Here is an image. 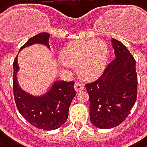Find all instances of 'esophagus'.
Masks as SVG:
<instances>
[{
	"instance_id": "34e87169",
	"label": "esophagus",
	"mask_w": 147,
	"mask_h": 147,
	"mask_svg": "<svg viewBox=\"0 0 147 147\" xmlns=\"http://www.w3.org/2000/svg\"><path fill=\"white\" fill-rule=\"evenodd\" d=\"M83 88H84V85H83V84L80 83V82H75V84H74V89H75L77 92H79V91H80V90H82Z\"/></svg>"
}]
</instances>
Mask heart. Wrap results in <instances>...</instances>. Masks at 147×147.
<instances>
[{
  "instance_id": "heart-1",
  "label": "heart",
  "mask_w": 147,
  "mask_h": 147,
  "mask_svg": "<svg viewBox=\"0 0 147 147\" xmlns=\"http://www.w3.org/2000/svg\"><path fill=\"white\" fill-rule=\"evenodd\" d=\"M108 58V46L101 39L75 41L61 51L64 65L77 67L79 76L88 80L96 79L102 74Z\"/></svg>"
}]
</instances>
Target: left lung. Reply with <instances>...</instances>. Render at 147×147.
Returning a JSON list of instances; mask_svg holds the SVG:
<instances>
[{
  "label": "left lung",
  "mask_w": 147,
  "mask_h": 147,
  "mask_svg": "<svg viewBox=\"0 0 147 147\" xmlns=\"http://www.w3.org/2000/svg\"><path fill=\"white\" fill-rule=\"evenodd\" d=\"M116 58L93 82L85 84L89 95V117L94 126L111 129L129 116L138 94L136 60L126 46L112 38Z\"/></svg>",
  "instance_id": "1"
}]
</instances>
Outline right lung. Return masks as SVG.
Returning a JSON list of instances; mask_svg holds the SVG:
<instances>
[{
    "mask_svg": "<svg viewBox=\"0 0 147 147\" xmlns=\"http://www.w3.org/2000/svg\"><path fill=\"white\" fill-rule=\"evenodd\" d=\"M49 36L46 32L36 34L30 38L20 50L33 44H43L49 47ZM13 92L19 113L33 126L46 131L56 130L67 120L68 109L75 96L74 82H56L51 89L39 97L32 96L22 90L17 83V56L13 63Z\"/></svg>",
    "mask_w": 147,
    "mask_h": 147,
    "instance_id": "add662e5",
    "label": "right lung"
}]
</instances>
